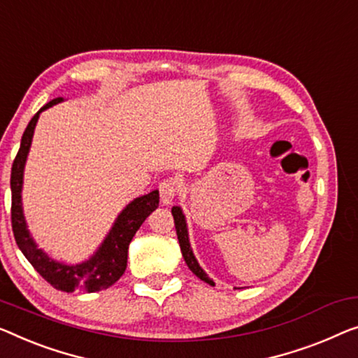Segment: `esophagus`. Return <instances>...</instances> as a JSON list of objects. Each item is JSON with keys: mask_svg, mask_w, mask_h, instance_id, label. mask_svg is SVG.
Listing matches in <instances>:
<instances>
[{"mask_svg": "<svg viewBox=\"0 0 358 358\" xmlns=\"http://www.w3.org/2000/svg\"><path fill=\"white\" fill-rule=\"evenodd\" d=\"M159 193H161V201L162 204L169 206L172 204L175 196L178 193V181L175 178H167L164 180L161 185H159Z\"/></svg>", "mask_w": 358, "mask_h": 358, "instance_id": "1", "label": "esophagus"}]
</instances>
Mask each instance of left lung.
Instances as JSON below:
<instances>
[{"mask_svg":"<svg viewBox=\"0 0 358 358\" xmlns=\"http://www.w3.org/2000/svg\"><path fill=\"white\" fill-rule=\"evenodd\" d=\"M172 215H173V220H175V230H177V236H178V243H180V249H181V254H183V259L186 265L189 266V270L193 271V273L197 276V278H201L202 281L209 282L210 286H215V282H213L204 270L201 268V265L197 264V260L193 254V249H191V243H189V234H188V225H186V218H185V213L181 210L180 206H173L172 207Z\"/></svg>","mask_w":358,"mask_h":358,"instance_id":"8db88e82","label":"left lung"}]
</instances>
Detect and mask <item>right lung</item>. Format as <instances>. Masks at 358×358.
Instances as JSON below:
<instances>
[{
	"mask_svg": "<svg viewBox=\"0 0 358 358\" xmlns=\"http://www.w3.org/2000/svg\"><path fill=\"white\" fill-rule=\"evenodd\" d=\"M64 98H56L31 117L27 125L17 156L14 159L10 169V193H13V206H10V220L15 243L22 250L25 259L38 271L52 287L64 292H94L108 289L109 286L124 275L127 268L128 246H130L135 233L140 230L143 222L151 215V212L159 206V191L154 189L145 196L136 197L128 202L125 209L117 215L114 225L106 234L104 241L94 250L93 255L80 264H62L51 259L45 250L38 248L35 239L31 238L27 227L24 209H22V186H24V169L29 156L34 131L43 110L52 108L55 104L62 103Z\"/></svg>",
	"mask_w": 358,
	"mask_h": 358,
	"instance_id": "1",
	"label": "right lung"
}]
</instances>
